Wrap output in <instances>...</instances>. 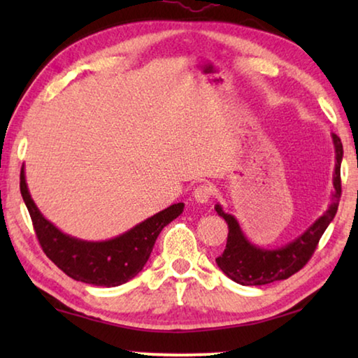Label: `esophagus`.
<instances>
[{
  "label": "esophagus",
  "mask_w": 358,
  "mask_h": 358,
  "mask_svg": "<svg viewBox=\"0 0 358 358\" xmlns=\"http://www.w3.org/2000/svg\"><path fill=\"white\" fill-rule=\"evenodd\" d=\"M194 199L199 203H208L211 196H213V189H211L210 185H199L192 192Z\"/></svg>",
  "instance_id": "1"
}]
</instances>
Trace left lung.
<instances>
[{
    "label": "left lung",
    "mask_w": 358,
    "mask_h": 358,
    "mask_svg": "<svg viewBox=\"0 0 358 358\" xmlns=\"http://www.w3.org/2000/svg\"><path fill=\"white\" fill-rule=\"evenodd\" d=\"M335 145V173H333L331 203L322 216H319L305 232L295 240L276 250H265L252 245L241 230L237 217L222 210L220 203L215 205L216 213L227 222L229 235L226 250L216 259V264L230 280L241 286H264L273 281L287 280L306 265L316 251L320 237L336 215L341 199V161L343 143L336 134H331Z\"/></svg>",
    "instance_id": "1"
}]
</instances>
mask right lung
<instances>
[{
	"mask_svg": "<svg viewBox=\"0 0 358 358\" xmlns=\"http://www.w3.org/2000/svg\"><path fill=\"white\" fill-rule=\"evenodd\" d=\"M20 192L45 256L72 280L104 287L128 282L142 271L157 235L169 222L183 213L185 208V203H173L118 237L106 241H87L63 234L45 220L28 191L23 167Z\"/></svg>",
	"mask_w": 358,
	"mask_h": 358,
	"instance_id": "1",
	"label": "right lung"
}]
</instances>
